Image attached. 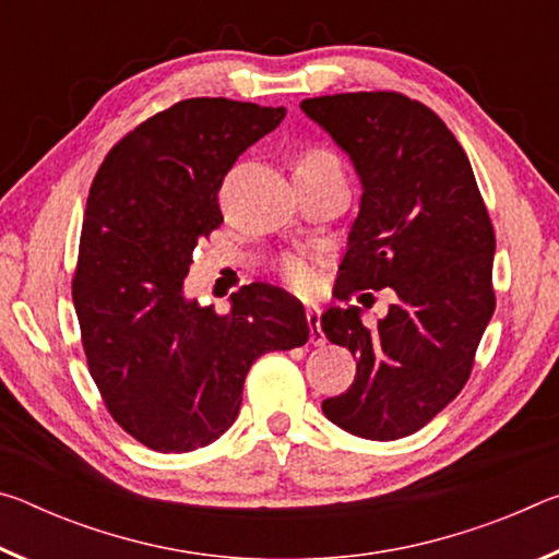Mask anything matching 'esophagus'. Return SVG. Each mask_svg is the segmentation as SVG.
<instances>
[{
  "label": "esophagus",
  "instance_id": "34e87169",
  "mask_svg": "<svg viewBox=\"0 0 559 559\" xmlns=\"http://www.w3.org/2000/svg\"><path fill=\"white\" fill-rule=\"evenodd\" d=\"M306 318H308V328H310V343L323 345L325 343V333H323V330H320V308L318 306H308L306 308Z\"/></svg>",
  "mask_w": 559,
  "mask_h": 559
}]
</instances>
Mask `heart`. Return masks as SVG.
Masks as SVG:
<instances>
[{
    "instance_id": "b5f03b06",
    "label": "heart",
    "mask_w": 559,
    "mask_h": 559,
    "mask_svg": "<svg viewBox=\"0 0 559 559\" xmlns=\"http://www.w3.org/2000/svg\"><path fill=\"white\" fill-rule=\"evenodd\" d=\"M323 163H337V157L325 147L310 145V147H302L296 155V169L316 167ZM278 269H281V276L286 278L290 288H296L300 293H308L316 288V281H318L316 263L306 257H300V253H288V257H283Z\"/></svg>"
}]
</instances>
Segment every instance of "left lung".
Instances as JSON below:
<instances>
[{
	"instance_id": "obj_1",
	"label": "left lung",
	"mask_w": 559,
	"mask_h": 559,
	"mask_svg": "<svg viewBox=\"0 0 559 559\" xmlns=\"http://www.w3.org/2000/svg\"><path fill=\"white\" fill-rule=\"evenodd\" d=\"M302 112L345 150L362 182L337 271V298L392 288L386 318L359 308L320 318L357 357L349 390L323 402L340 429L394 441L456 400L496 310V234L466 153L437 112L394 91L306 98Z\"/></svg>"
}]
</instances>
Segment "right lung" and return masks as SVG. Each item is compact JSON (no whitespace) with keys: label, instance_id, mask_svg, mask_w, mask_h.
Listing matches in <instances>:
<instances>
[{"label":"right lung","instance_id":"1","mask_svg":"<svg viewBox=\"0 0 559 559\" xmlns=\"http://www.w3.org/2000/svg\"><path fill=\"white\" fill-rule=\"evenodd\" d=\"M286 108L187 98L112 145L91 185L73 306L88 372L132 439L163 453L210 447L239 416L243 380L271 349L308 343L300 300L251 283L216 313L185 298L197 243L219 229V189Z\"/></svg>","mask_w":559,"mask_h":559}]
</instances>
